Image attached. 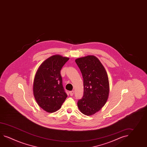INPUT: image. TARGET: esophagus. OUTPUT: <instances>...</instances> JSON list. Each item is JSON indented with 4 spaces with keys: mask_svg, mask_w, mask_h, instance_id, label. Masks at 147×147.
<instances>
[{
    "mask_svg": "<svg viewBox=\"0 0 147 147\" xmlns=\"http://www.w3.org/2000/svg\"><path fill=\"white\" fill-rule=\"evenodd\" d=\"M74 91H71L69 92L70 95H71V96H73V95H74Z\"/></svg>",
    "mask_w": 147,
    "mask_h": 147,
    "instance_id": "esophagus-1",
    "label": "esophagus"
}]
</instances>
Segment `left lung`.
Here are the masks:
<instances>
[{"instance_id":"obj_1","label":"left lung","mask_w":147,"mask_h":147,"mask_svg":"<svg viewBox=\"0 0 147 147\" xmlns=\"http://www.w3.org/2000/svg\"><path fill=\"white\" fill-rule=\"evenodd\" d=\"M83 78L84 93L78 106L83 114L91 115L101 110L108 100L109 83L104 66L94 56L76 59Z\"/></svg>"}]
</instances>
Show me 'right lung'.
I'll return each mask as SVG.
<instances>
[{"mask_svg": "<svg viewBox=\"0 0 147 147\" xmlns=\"http://www.w3.org/2000/svg\"><path fill=\"white\" fill-rule=\"evenodd\" d=\"M69 58L56 55L47 59L36 73L33 92L37 104L52 113L61 107L67 95L63 88L61 70Z\"/></svg>", "mask_w": 147, "mask_h": 147, "instance_id": "add662e5", "label": "right lung"}]
</instances>
